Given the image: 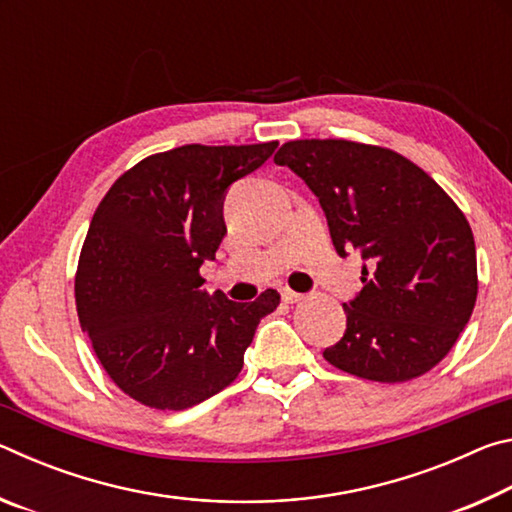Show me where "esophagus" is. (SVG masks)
I'll return each mask as SVG.
<instances>
[{
    "label": "esophagus",
    "instance_id": "34e87169",
    "mask_svg": "<svg viewBox=\"0 0 512 512\" xmlns=\"http://www.w3.org/2000/svg\"><path fill=\"white\" fill-rule=\"evenodd\" d=\"M282 300L284 302H298V300H302V293H296V291H291V289H282Z\"/></svg>",
    "mask_w": 512,
    "mask_h": 512
}]
</instances>
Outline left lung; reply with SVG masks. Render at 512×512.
Wrapping results in <instances>:
<instances>
[{
    "label": "left lung",
    "instance_id": "left-lung-1",
    "mask_svg": "<svg viewBox=\"0 0 512 512\" xmlns=\"http://www.w3.org/2000/svg\"><path fill=\"white\" fill-rule=\"evenodd\" d=\"M275 164L316 194L336 253L363 259L348 327L323 357L384 384L443 361L479 291L472 228L443 187L400 153L348 140L287 142Z\"/></svg>",
    "mask_w": 512,
    "mask_h": 512
}]
</instances>
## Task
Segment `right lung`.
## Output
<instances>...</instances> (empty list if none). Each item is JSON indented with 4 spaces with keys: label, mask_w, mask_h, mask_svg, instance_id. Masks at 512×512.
<instances>
[{
    "label": "right lung",
    "mask_w": 512,
    "mask_h": 512,
    "mask_svg": "<svg viewBox=\"0 0 512 512\" xmlns=\"http://www.w3.org/2000/svg\"><path fill=\"white\" fill-rule=\"evenodd\" d=\"M277 142L187 144L137 162L103 196L76 271L83 332L110 379L144 406L183 411L223 391L266 314L253 302L210 296L198 268L225 237L223 201L235 180L271 158Z\"/></svg>",
    "instance_id": "1"
}]
</instances>
